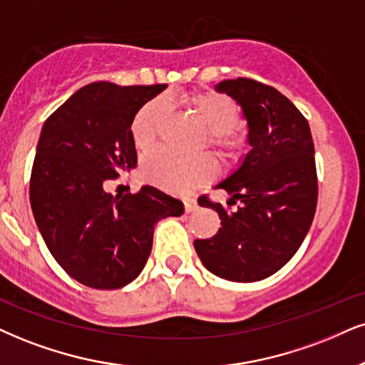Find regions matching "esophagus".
Returning a JSON list of instances; mask_svg holds the SVG:
<instances>
[{"label":"esophagus","instance_id":"1","mask_svg":"<svg viewBox=\"0 0 365 365\" xmlns=\"http://www.w3.org/2000/svg\"><path fill=\"white\" fill-rule=\"evenodd\" d=\"M184 210H186V213H192V211H195L196 208H197V201H196V197H184Z\"/></svg>","mask_w":365,"mask_h":365}]
</instances>
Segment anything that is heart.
Listing matches in <instances>:
<instances>
[{
	"mask_svg": "<svg viewBox=\"0 0 365 365\" xmlns=\"http://www.w3.org/2000/svg\"><path fill=\"white\" fill-rule=\"evenodd\" d=\"M182 101L203 121L210 132V143L227 160H238L245 154L247 138L233 132L238 110L230 98L222 93L201 91L184 94ZM165 115V103L152 100L143 105L132 121V140L135 147L147 150L154 145ZM217 165L206 154L181 155L169 148L148 154L142 162V174L148 182L173 192H187L213 178Z\"/></svg>",
	"mask_w": 365,
	"mask_h": 365,
	"instance_id": "obj_1",
	"label": "heart"
}]
</instances>
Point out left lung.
<instances>
[{
  "mask_svg": "<svg viewBox=\"0 0 365 365\" xmlns=\"http://www.w3.org/2000/svg\"><path fill=\"white\" fill-rule=\"evenodd\" d=\"M242 106L250 150L240 168L218 184L230 195L223 208L205 196L201 206L222 220L217 235L195 240L215 276L254 282L289 262L312 227L318 201L314 145L308 120L284 94L249 78L217 84Z\"/></svg>",
  "mask_w": 365,
  "mask_h": 365,
  "instance_id": "obj_1",
  "label": "left lung"
}]
</instances>
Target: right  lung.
Instances as JSON below:
<instances>
[{"instance_id":"obj_1","label":"right lung","mask_w":365,"mask_h":365,"mask_svg":"<svg viewBox=\"0 0 365 365\" xmlns=\"http://www.w3.org/2000/svg\"><path fill=\"white\" fill-rule=\"evenodd\" d=\"M168 88L91 83L45 120L30 178L35 222L53 259L94 289H118L142 272L154 227L181 217L179 200L152 186L111 196L108 179L137 165L132 121Z\"/></svg>"}]
</instances>
